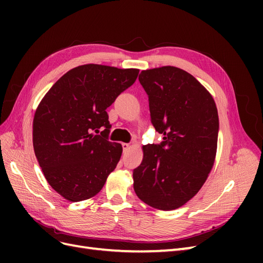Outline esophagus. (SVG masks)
<instances>
[{"instance_id": "esophagus-1", "label": "esophagus", "mask_w": 263, "mask_h": 263, "mask_svg": "<svg viewBox=\"0 0 263 263\" xmlns=\"http://www.w3.org/2000/svg\"><path fill=\"white\" fill-rule=\"evenodd\" d=\"M122 147H123L124 151H126V150H128V149L130 148V145H129V144H126V142H123V144H122Z\"/></svg>"}]
</instances>
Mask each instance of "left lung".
I'll use <instances>...</instances> for the list:
<instances>
[{"label": "left lung", "instance_id": "8db88e82", "mask_svg": "<svg viewBox=\"0 0 263 263\" xmlns=\"http://www.w3.org/2000/svg\"><path fill=\"white\" fill-rule=\"evenodd\" d=\"M151 123L163 135L159 145L142 146L133 172L140 200L160 211L181 208L201 190L217 150L218 113L211 93L186 71L165 66L141 71Z\"/></svg>", "mask_w": 263, "mask_h": 263}]
</instances>
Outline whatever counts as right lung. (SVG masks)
<instances>
[{
	"mask_svg": "<svg viewBox=\"0 0 263 263\" xmlns=\"http://www.w3.org/2000/svg\"><path fill=\"white\" fill-rule=\"evenodd\" d=\"M138 73V69L79 66L63 74L39 103L33 122L34 151L47 182L66 200L80 202L97 195L116 168L123 148L108 140L112 125L106 108Z\"/></svg>",
	"mask_w": 263,
	"mask_h": 263,
	"instance_id": "add662e5",
	"label": "right lung"
}]
</instances>
